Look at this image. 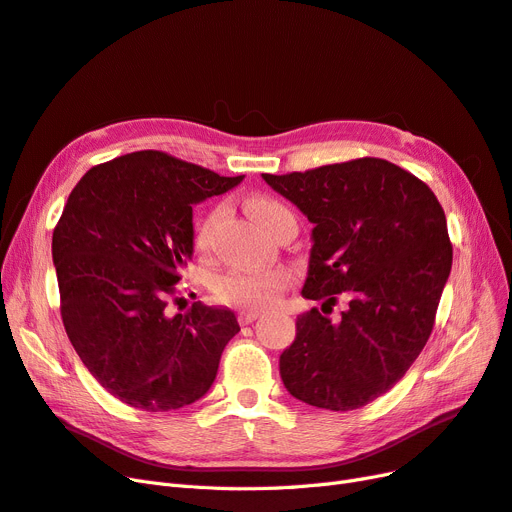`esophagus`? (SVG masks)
Segmentation results:
<instances>
[{
  "label": "esophagus",
  "instance_id": "1",
  "mask_svg": "<svg viewBox=\"0 0 512 512\" xmlns=\"http://www.w3.org/2000/svg\"><path fill=\"white\" fill-rule=\"evenodd\" d=\"M258 315H260L258 309H241L237 313V320H239V324H252Z\"/></svg>",
  "mask_w": 512,
  "mask_h": 512
}]
</instances>
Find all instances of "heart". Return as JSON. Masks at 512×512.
<instances>
[{
  "label": "heart",
  "mask_w": 512,
  "mask_h": 512,
  "mask_svg": "<svg viewBox=\"0 0 512 512\" xmlns=\"http://www.w3.org/2000/svg\"><path fill=\"white\" fill-rule=\"evenodd\" d=\"M245 209L252 216V220L267 231L271 222L286 214V207L267 199V197H252L245 203ZM220 218V211H211V214L199 224L197 231V245L199 250L207 252L214 237V228ZM288 273L284 269H267V271H231L224 273L214 281V294L218 301L231 303V305H248V307H264L275 301L277 292L286 286Z\"/></svg>",
  "instance_id": "obj_1"
}]
</instances>
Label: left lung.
Masks as SVG:
<instances>
[{"label":"left lung","mask_w":512,"mask_h":512,"mask_svg":"<svg viewBox=\"0 0 512 512\" xmlns=\"http://www.w3.org/2000/svg\"><path fill=\"white\" fill-rule=\"evenodd\" d=\"M313 224L301 294L349 298L337 322L311 309L279 356L286 390L311 407L360 409L404 377L424 349L451 273L447 218L434 192L383 158L305 173H262Z\"/></svg>","instance_id":"obj_1"}]
</instances>
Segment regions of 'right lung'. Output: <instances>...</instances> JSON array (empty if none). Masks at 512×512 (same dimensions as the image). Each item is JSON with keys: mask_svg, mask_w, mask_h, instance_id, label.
Segmentation results:
<instances>
[{"mask_svg": "<svg viewBox=\"0 0 512 512\" xmlns=\"http://www.w3.org/2000/svg\"><path fill=\"white\" fill-rule=\"evenodd\" d=\"M243 182L142 150L84 173L52 233L69 341L112 396L144 411L203 398L239 324L195 303L169 317L167 298L195 252L192 207Z\"/></svg>", "mask_w": 512, "mask_h": 512, "instance_id": "add662e5", "label": "right lung"}]
</instances>
